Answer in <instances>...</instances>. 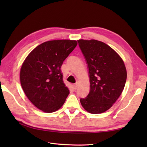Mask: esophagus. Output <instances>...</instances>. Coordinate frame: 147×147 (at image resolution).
Wrapping results in <instances>:
<instances>
[{
    "label": "esophagus",
    "instance_id": "34e87169",
    "mask_svg": "<svg viewBox=\"0 0 147 147\" xmlns=\"http://www.w3.org/2000/svg\"><path fill=\"white\" fill-rule=\"evenodd\" d=\"M78 86V83L74 84V85H73V88H74V90H76L77 89Z\"/></svg>",
    "mask_w": 147,
    "mask_h": 147
}]
</instances>
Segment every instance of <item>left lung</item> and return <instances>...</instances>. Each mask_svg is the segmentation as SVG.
I'll return each mask as SVG.
<instances>
[{"label":"left lung","mask_w":147,"mask_h":147,"mask_svg":"<svg viewBox=\"0 0 147 147\" xmlns=\"http://www.w3.org/2000/svg\"><path fill=\"white\" fill-rule=\"evenodd\" d=\"M88 65L90 92L80 98L83 107L91 114L110 109L125 86L127 73L123 59L111 47L96 40H78Z\"/></svg>","instance_id":"8db88e82"}]
</instances>
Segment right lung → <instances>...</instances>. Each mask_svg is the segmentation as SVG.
<instances>
[{
    "mask_svg": "<svg viewBox=\"0 0 147 147\" xmlns=\"http://www.w3.org/2000/svg\"><path fill=\"white\" fill-rule=\"evenodd\" d=\"M76 40H57L37 46L27 56L20 71L21 85L30 102L45 112L60 109L69 93L61 67L77 45Z\"/></svg>",
    "mask_w": 147,
    "mask_h": 147,
    "instance_id": "right-lung-1",
    "label": "right lung"
}]
</instances>
